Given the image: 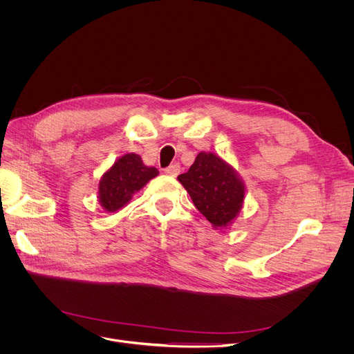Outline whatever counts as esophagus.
Returning a JSON list of instances; mask_svg holds the SVG:
<instances>
[{"label":"esophagus","instance_id":"esophagus-1","mask_svg":"<svg viewBox=\"0 0 354 354\" xmlns=\"http://www.w3.org/2000/svg\"><path fill=\"white\" fill-rule=\"evenodd\" d=\"M180 173V165L178 164H173L165 168V174L171 176V177H176Z\"/></svg>","mask_w":354,"mask_h":354}]
</instances>
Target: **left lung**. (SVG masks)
I'll use <instances>...</instances> for the list:
<instances>
[{"label": "left lung", "instance_id": "1", "mask_svg": "<svg viewBox=\"0 0 354 354\" xmlns=\"http://www.w3.org/2000/svg\"><path fill=\"white\" fill-rule=\"evenodd\" d=\"M177 178L212 227L229 226L242 209L245 196L242 180L217 155L201 152L187 173Z\"/></svg>", "mask_w": 354, "mask_h": 354}]
</instances>
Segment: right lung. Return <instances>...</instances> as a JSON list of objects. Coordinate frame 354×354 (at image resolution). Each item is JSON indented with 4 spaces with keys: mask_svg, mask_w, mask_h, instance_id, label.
Returning a JSON list of instances; mask_svg holds the SVG:
<instances>
[{
    "mask_svg": "<svg viewBox=\"0 0 354 354\" xmlns=\"http://www.w3.org/2000/svg\"><path fill=\"white\" fill-rule=\"evenodd\" d=\"M158 174L159 171L155 167H146L142 158L136 153L121 156L100 180V205L109 212L118 211Z\"/></svg>",
    "mask_w": 354,
    "mask_h": 354,
    "instance_id": "1",
    "label": "right lung"
}]
</instances>
